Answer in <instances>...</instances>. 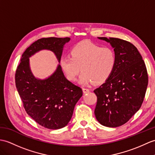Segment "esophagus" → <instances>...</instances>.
<instances>
[{
	"mask_svg": "<svg viewBox=\"0 0 155 155\" xmlns=\"http://www.w3.org/2000/svg\"><path fill=\"white\" fill-rule=\"evenodd\" d=\"M82 91H83L84 93H88L90 92V90L88 88H82Z\"/></svg>",
	"mask_w": 155,
	"mask_h": 155,
	"instance_id": "1",
	"label": "esophagus"
}]
</instances>
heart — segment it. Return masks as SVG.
Here are the masks:
<instances>
[{"label": "heart", "instance_id": "1", "mask_svg": "<svg viewBox=\"0 0 155 155\" xmlns=\"http://www.w3.org/2000/svg\"><path fill=\"white\" fill-rule=\"evenodd\" d=\"M71 57H63L61 65L70 81H75L81 74L79 81L82 84H101L110 78L116 64V55L109 47H102L90 41H82L72 49Z\"/></svg>", "mask_w": 155, "mask_h": 155}]
</instances>
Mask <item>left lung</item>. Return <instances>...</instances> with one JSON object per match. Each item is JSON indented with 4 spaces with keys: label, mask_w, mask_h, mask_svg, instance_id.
<instances>
[{
    "label": "left lung",
    "mask_w": 155,
    "mask_h": 155,
    "mask_svg": "<svg viewBox=\"0 0 155 155\" xmlns=\"http://www.w3.org/2000/svg\"><path fill=\"white\" fill-rule=\"evenodd\" d=\"M116 55V64L110 78L95 89L96 120L104 126L125 124L141 107L148 85L145 62L136 47L124 39L105 37Z\"/></svg>",
    "instance_id": "obj_1"
}]
</instances>
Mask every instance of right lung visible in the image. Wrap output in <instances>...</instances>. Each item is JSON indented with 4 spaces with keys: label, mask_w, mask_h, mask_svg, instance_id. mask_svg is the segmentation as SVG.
<instances>
[{
    "label": "right lung",
    "mask_w": 155,
    "mask_h": 155,
    "mask_svg": "<svg viewBox=\"0 0 155 155\" xmlns=\"http://www.w3.org/2000/svg\"><path fill=\"white\" fill-rule=\"evenodd\" d=\"M69 41V38L38 39L24 52L16 71V86L26 113L38 124L50 129L68 124L82 91L67 80L60 64L48 78H36L30 70L29 58L40 50L48 49L60 62L63 46Z\"/></svg>",
    "instance_id": "1"
}]
</instances>
